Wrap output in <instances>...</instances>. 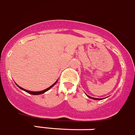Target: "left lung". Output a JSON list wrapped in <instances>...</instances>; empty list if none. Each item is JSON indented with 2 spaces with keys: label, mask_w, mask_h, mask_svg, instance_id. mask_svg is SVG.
Instances as JSON below:
<instances>
[{
  "label": "left lung",
  "mask_w": 135,
  "mask_h": 135,
  "mask_svg": "<svg viewBox=\"0 0 135 135\" xmlns=\"http://www.w3.org/2000/svg\"><path fill=\"white\" fill-rule=\"evenodd\" d=\"M87 95V94H86ZM87 97L89 98H91L93 99V100H102V98H92V97H90V96H89V95H87Z\"/></svg>",
  "instance_id": "1"
}]
</instances>
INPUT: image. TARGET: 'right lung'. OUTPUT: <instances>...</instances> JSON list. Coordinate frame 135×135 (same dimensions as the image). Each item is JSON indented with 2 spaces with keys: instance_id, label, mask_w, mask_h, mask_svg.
<instances>
[{
  "instance_id": "1",
  "label": "right lung",
  "mask_w": 135,
  "mask_h": 135,
  "mask_svg": "<svg viewBox=\"0 0 135 135\" xmlns=\"http://www.w3.org/2000/svg\"><path fill=\"white\" fill-rule=\"evenodd\" d=\"M56 82H57V80H56V81L55 82V83L53 84V85H52L51 86H50V87H48V88H47L46 89H44V90H43V91H31L26 90V89H23V88H22V87H20V86H18V85H18V87H19V88H20V89H21L24 90V91H25L27 92V93H28V94H32V95H40V94H44V93H45V92H46V91H47L49 90V89H50V88H52V87H53L54 85H55V84L56 83Z\"/></svg>"
}]
</instances>
